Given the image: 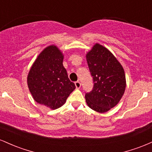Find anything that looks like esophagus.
<instances>
[{
  "mask_svg": "<svg viewBox=\"0 0 152 152\" xmlns=\"http://www.w3.org/2000/svg\"><path fill=\"white\" fill-rule=\"evenodd\" d=\"M75 86H76V88H80V87H81V83L79 81H76L75 82Z\"/></svg>",
  "mask_w": 152,
  "mask_h": 152,
  "instance_id": "obj_1",
  "label": "esophagus"
}]
</instances>
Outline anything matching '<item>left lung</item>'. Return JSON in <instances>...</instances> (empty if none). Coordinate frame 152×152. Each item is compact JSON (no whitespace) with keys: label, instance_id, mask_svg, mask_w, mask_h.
Segmentation results:
<instances>
[{"label":"left lung","instance_id":"1","mask_svg":"<svg viewBox=\"0 0 152 152\" xmlns=\"http://www.w3.org/2000/svg\"><path fill=\"white\" fill-rule=\"evenodd\" d=\"M94 79V88L85 95L87 105L94 111L105 113L118 104L126 88L123 66L110 50L95 43L86 55Z\"/></svg>","mask_w":152,"mask_h":152}]
</instances>
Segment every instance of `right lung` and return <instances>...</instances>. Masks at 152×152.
I'll return each instance as SVG.
<instances>
[{"label":"right lung","instance_id":"right-lung-1","mask_svg":"<svg viewBox=\"0 0 152 152\" xmlns=\"http://www.w3.org/2000/svg\"><path fill=\"white\" fill-rule=\"evenodd\" d=\"M64 54L55 45L45 48L31 66L27 83L36 102L54 110L65 104L76 88L63 66Z\"/></svg>","mask_w":152,"mask_h":152}]
</instances>
